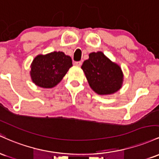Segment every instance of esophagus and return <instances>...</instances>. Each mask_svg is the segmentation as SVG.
<instances>
[{"mask_svg": "<svg viewBox=\"0 0 159 159\" xmlns=\"http://www.w3.org/2000/svg\"><path fill=\"white\" fill-rule=\"evenodd\" d=\"M74 65L76 66H81L82 65V61H75Z\"/></svg>", "mask_w": 159, "mask_h": 159, "instance_id": "obj_1", "label": "esophagus"}]
</instances>
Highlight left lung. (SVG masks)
<instances>
[{
	"mask_svg": "<svg viewBox=\"0 0 159 159\" xmlns=\"http://www.w3.org/2000/svg\"><path fill=\"white\" fill-rule=\"evenodd\" d=\"M89 56L81 68L92 90L101 95L113 94L119 90L123 82L121 67L102 52H92Z\"/></svg>",
	"mask_w": 159,
	"mask_h": 159,
	"instance_id": "left-lung-1",
	"label": "left lung"
}]
</instances>
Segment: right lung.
I'll list each match as a JSON object with an SVG mask.
<instances>
[{
    "mask_svg": "<svg viewBox=\"0 0 159 159\" xmlns=\"http://www.w3.org/2000/svg\"><path fill=\"white\" fill-rule=\"evenodd\" d=\"M72 66L70 56L62 52H52L35 57L30 74L35 85L41 88H52L60 83Z\"/></svg>",
    "mask_w": 159,
    "mask_h": 159,
    "instance_id": "add662e5",
    "label": "right lung"
}]
</instances>
